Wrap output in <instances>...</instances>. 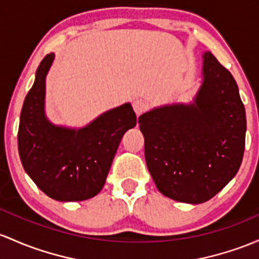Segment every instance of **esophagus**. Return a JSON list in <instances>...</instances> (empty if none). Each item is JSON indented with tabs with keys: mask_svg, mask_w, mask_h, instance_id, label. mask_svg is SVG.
I'll use <instances>...</instances> for the list:
<instances>
[{
	"mask_svg": "<svg viewBox=\"0 0 259 259\" xmlns=\"http://www.w3.org/2000/svg\"><path fill=\"white\" fill-rule=\"evenodd\" d=\"M133 108H134L136 115L139 116L146 112L147 108H149V104H147L144 99H135V101L133 102Z\"/></svg>",
	"mask_w": 259,
	"mask_h": 259,
	"instance_id": "obj_1",
	"label": "esophagus"
}]
</instances>
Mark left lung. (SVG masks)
Here are the masks:
<instances>
[{
    "label": "left lung",
    "instance_id": "8db88e82",
    "mask_svg": "<svg viewBox=\"0 0 259 259\" xmlns=\"http://www.w3.org/2000/svg\"><path fill=\"white\" fill-rule=\"evenodd\" d=\"M192 106L153 109L139 116L145 158L163 195L200 204L235 177L243 158L246 112L235 78L211 53Z\"/></svg>",
    "mask_w": 259,
    "mask_h": 259
}]
</instances>
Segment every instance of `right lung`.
Here are the masks:
<instances>
[{"label": "right lung", "instance_id": "add662e5", "mask_svg": "<svg viewBox=\"0 0 259 259\" xmlns=\"http://www.w3.org/2000/svg\"><path fill=\"white\" fill-rule=\"evenodd\" d=\"M53 60L54 53L42 59L24 99L19 157L25 172L48 197L59 201L86 200L103 188L116 149L124 133L136 125V115L126 103L83 129L51 125L44 115V97L45 76Z\"/></svg>", "mask_w": 259, "mask_h": 259}]
</instances>
